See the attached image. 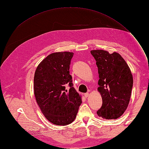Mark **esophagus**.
I'll use <instances>...</instances> for the list:
<instances>
[{"label":"esophagus","mask_w":149,"mask_h":149,"mask_svg":"<svg viewBox=\"0 0 149 149\" xmlns=\"http://www.w3.org/2000/svg\"><path fill=\"white\" fill-rule=\"evenodd\" d=\"M84 96L85 97H88L89 96V93H86L84 94Z\"/></svg>","instance_id":"obj_1"}]
</instances>
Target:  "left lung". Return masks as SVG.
Here are the masks:
<instances>
[{
    "label": "left lung",
    "instance_id": "left-lung-1",
    "mask_svg": "<svg viewBox=\"0 0 149 149\" xmlns=\"http://www.w3.org/2000/svg\"><path fill=\"white\" fill-rule=\"evenodd\" d=\"M96 61L99 73L98 91L102 104L97 115L106 119H116L124 114L129 103L133 77L129 66L119 53L95 49L91 51Z\"/></svg>",
    "mask_w": 149,
    "mask_h": 149
}]
</instances>
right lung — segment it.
Wrapping results in <instances>:
<instances>
[{
	"label": "right lung",
	"mask_w": 149,
	"mask_h": 149,
	"mask_svg": "<svg viewBox=\"0 0 149 149\" xmlns=\"http://www.w3.org/2000/svg\"><path fill=\"white\" fill-rule=\"evenodd\" d=\"M73 55L68 52L52 53L40 63L35 73L36 101L47 120L58 125L73 122L82 102L70 74ZM66 85L69 90L65 89Z\"/></svg>",
	"instance_id": "add662e5"
}]
</instances>
